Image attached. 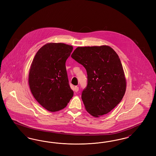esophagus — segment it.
<instances>
[{
  "label": "esophagus",
  "mask_w": 156,
  "mask_h": 156,
  "mask_svg": "<svg viewBox=\"0 0 156 156\" xmlns=\"http://www.w3.org/2000/svg\"><path fill=\"white\" fill-rule=\"evenodd\" d=\"M79 90V87H75L74 88V91L75 92H77Z\"/></svg>",
  "instance_id": "esophagus-1"
}]
</instances>
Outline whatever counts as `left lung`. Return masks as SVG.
I'll return each mask as SVG.
<instances>
[{"mask_svg":"<svg viewBox=\"0 0 156 156\" xmlns=\"http://www.w3.org/2000/svg\"><path fill=\"white\" fill-rule=\"evenodd\" d=\"M71 57L87 70L88 84L81 96L87 111L94 117L111 111L126 91V78L117 53L108 45L78 47Z\"/></svg>","mask_w":156,"mask_h":156,"instance_id":"obj_1","label":"left lung"}]
</instances>
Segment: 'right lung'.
Returning <instances> with one entry per match:
<instances>
[{"mask_svg": "<svg viewBox=\"0 0 156 156\" xmlns=\"http://www.w3.org/2000/svg\"><path fill=\"white\" fill-rule=\"evenodd\" d=\"M73 50L64 43H47L37 51L30 67V90L45 109L58 111L73 97L68 79L66 62Z\"/></svg>", "mask_w": 156, "mask_h": 156, "instance_id": "right-lung-1", "label": "right lung"}]
</instances>
